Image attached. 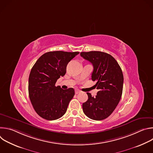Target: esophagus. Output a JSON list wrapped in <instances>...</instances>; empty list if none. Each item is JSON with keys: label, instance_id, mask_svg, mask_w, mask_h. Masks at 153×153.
<instances>
[{"label": "esophagus", "instance_id": "obj_1", "mask_svg": "<svg viewBox=\"0 0 153 153\" xmlns=\"http://www.w3.org/2000/svg\"><path fill=\"white\" fill-rule=\"evenodd\" d=\"M79 93H80V90L76 89V90H75V93H76V94H78Z\"/></svg>", "mask_w": 153, "mask_h": 153}]
</instances>
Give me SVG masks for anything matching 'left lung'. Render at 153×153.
Masks as SVG:
<instances>
[{
	"label": "left lung",
	"instance_id": "8db88e82",
	"mask_svg": "<svg viewBox=\"0 0 153 153\" xmlns=\"http://www.w3.org/2000/svg\"><path fill=\"white\" fill-rule=\"evenodd\" d=\"M80 56L93 66V81L99 91L96 97L89 93L88 100L82 104L83 111L89 118L101 120L110 116L122 97L123 76L116 59L110 54L101 51L82 52Z\"/></svg>",
	"mask_w": 153,
	"mask_h": 153
}]
</instances>
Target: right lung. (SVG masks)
<instances>
[{
	"label": "right lung",
	"instance_id": "right-lung-1",
	"mask_svg": "<svg viewBox=\"0 0 153 153\" xmlns=\"http://www.w3.org/2000/svg\"><path fill=\"white\" fill-rule=\"evenodd\" d=\"M79 52L50 51L43 54L33 67L28 80L29 97L37 114L48 120L62 117L74 96L73 88L63 90L56 86L63 76L67 66Z\"/></svg>",
	"mask_w": 153,
	"mask_h": 153
}]
</instances>
